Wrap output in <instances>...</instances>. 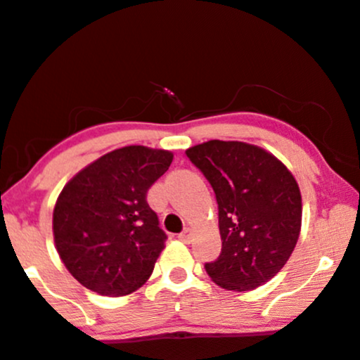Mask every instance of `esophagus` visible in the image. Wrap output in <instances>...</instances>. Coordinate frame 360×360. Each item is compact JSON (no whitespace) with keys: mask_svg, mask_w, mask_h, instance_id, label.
<instances>
[{"mask_svg":"<svg viewBox=\"0 0 360 360\" xmlns=\"http://www.w3.org/2000/svg\"><path fill=\"white\" fill-rule=\"evenodd\" d=\"M179 240H183V242H189V240H191V230L184 229L183 232L179 233Z\"/></svg>","mask_w":360,"mask_h":360,"instance_id":"34e87169","label":"esophagus"}]
</instances>
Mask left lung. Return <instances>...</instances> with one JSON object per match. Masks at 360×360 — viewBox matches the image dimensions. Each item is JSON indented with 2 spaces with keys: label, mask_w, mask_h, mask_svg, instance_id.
Here are the masks:
<instances>
[{
  "label": "left lung",
  "mask_w": 360,
  "mask_h": 360,
  "mask_svg": "<svg viewBox=\"0 0 360 360\" xmlns=\"http://www.w3.org/2000/svg\"><path fill=\"white\" fill-rule=\"evenodd\" d=\"M212 184L221 252L208 276L229 291H249L274 278L295 250L301 194L281 160L243 142L210 140L186 150Z\"/></svg>",
  "instance_id": "1"
}]
</instances>
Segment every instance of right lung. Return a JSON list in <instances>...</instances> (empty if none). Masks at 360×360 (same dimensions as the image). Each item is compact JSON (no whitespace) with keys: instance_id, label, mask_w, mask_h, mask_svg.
Here are the masks:
<instances>
[{"instance_id":"right-lung-1","label":"right lung","mask_w":360,"mask_h":360,"mask_svg":"<svg viewBox=\"0 0 360 360\" xmlns=\"http://www.w3.org/2000/svg\"><path fill=\"white\" fill-rule=\"evenodd\" d=\"M171 162L167 150L123 147L65 184L53 208V238L82 286L123 296L150 278L167 235L146 198Z\"/></svg>"}]
</instances>
